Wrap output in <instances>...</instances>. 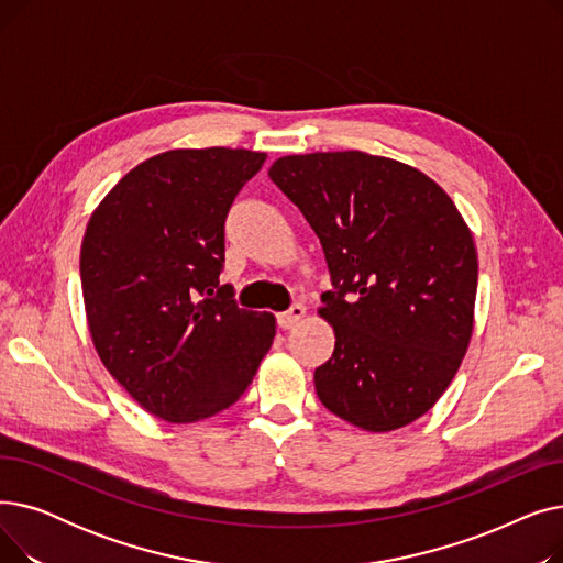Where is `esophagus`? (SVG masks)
I'll use <instances>...</instances> for the list:
<instances>
[{
	"mask_svg": "<svg viewBox=\"0 0 563 563\" xmlns=\"http://www.w3.org/2000/svg\"><path fill=\"white\" fill-rule=\"evenodd\" d=\"M303 317H306V306H303V303H294L289 310H285V312H280V314L276 317L278 329L289 331V329L297 327V323H299Z\"/></svg>",
	"mask_w": 563,
	"mask_h": 563,
	"instance_id": "esophagus-1",
	"label": "esophagus"
}]
</instances>
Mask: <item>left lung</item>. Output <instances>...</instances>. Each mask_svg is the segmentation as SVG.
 I'll return each instance as SVG.
<instances>
[{
	"label": "left lung",
	"mask_w": 563,
	"mask_h": 563,
	"mask_svg": "<svg viewBox=\"0 0 563 563\" xmlns=\"http://www.w3.org/2000/svg\"><path fill=\"white\" fill-rule=\"evenodd\" d=\"M274 185L327 255L333 356L319 401L365 431L410 424L452 383L472 335L477 251L452 198L416 168L361 151L280 157Z\"/></svg>",
	"instance_id": "obj_1"
}]
</instances>
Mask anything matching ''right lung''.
<instances>
[{"instance_id": "right-lung-1", "label": "right lung", "mask_w": 563, "mask_h": 563, "mask_svg": "<svg viewBox=\"0 0 563 563\" xmlns=\"http://www.w3.org/2000/svg\"><path fill=\"white\" fill-rule=\"evenodd\" d=\"M266 155L168 151L132 168L88 221L81 291L98 356L147 412L189 424L232 406L276 335L221 285L225 219Z\"/></svg>"}]
</instances>
